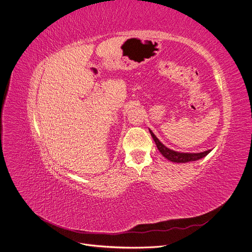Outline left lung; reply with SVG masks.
I'll return each instance as SVG.
<instances>
[{
    "mask_svg": "<svg viewBox=\"0 0 252 252\" xmlns=\"http://www.w3.org/2000/svg\"><path fill=\"white\" fill-rule=\"evenodd\" d=\"M153 139L157 145L158 150L166 158H168L169 161L173 162V163H188V162H194V161H198V159L204 158L207 156L211 150L205 151L202 153H180V152H176L174 150H171L169 148H167L163 143H161L157 136L155 135V133L149 128Z\"/></svg>",
    "mask_w": 252,
    "mask_h": 252,
    "instance_id": "left-lung-1",
    "label": "left lung"
}]
</instances>
